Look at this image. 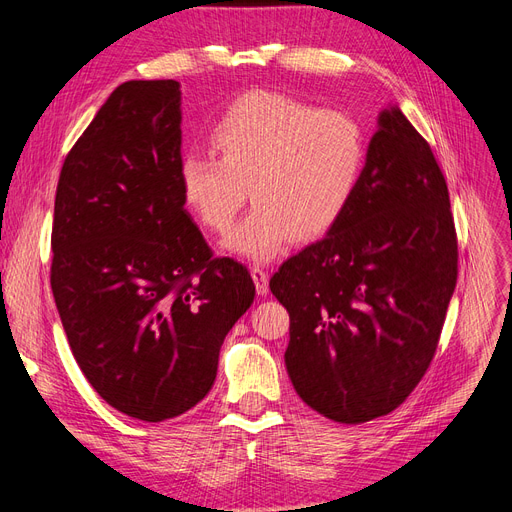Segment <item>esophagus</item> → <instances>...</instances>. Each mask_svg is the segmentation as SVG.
I'll use <instances>...</instances> for the list:
<instances>
[{"label": "esophagus", "instance_id": "obj_1", "mask_svg": "<svg viewBox=\"0 0 512 512\" xmlns=\"http://www.w3.org/2000/svg\"><path fill=\"white\" fill-rule=\"evenodd\" d=\"M252 280H254V286H256V292L258 294H267L269 292V275L267 271L262 267H252Z\"/></svg>", "mask_w": 512, "mask_h": 512}]
</instances>
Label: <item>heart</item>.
<instances>
[{
  "label": "heart",
  "mask_w": 512,
  "mask_h": 512,
  "mask_svg": "<svg viewBox=\"0 0 512 512\" xmlns=\"http://www.w3.org/2000/svg\"><path fill=\"white\" fill-rule=\"evenodd\" d=\"M215 151H188L177 177L196 220L226 230L247 198L252 211L228 232L224 250L267 262L292 239H318L344 218L359 190L367 138L359 119L275 91L232 100L209 130Z\"/></svg>",
  "instance_id": "1"
}]
</instances>
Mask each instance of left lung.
I'll use <instances>...</instances> for the list:
<instances>
[{
	"mask_svg": "<svg viewBox=\"0 0 512 512\" xmlns=\"http://www.w3.org/2000/svg\"><path fill=\"white\" fill-rule=\"evenodd\" d=\"M455 284L444 175L425 138L389 104L344 218L269 282L290 314L284 361L294 391L346 425L393 412L425 376Z\"/></svg>",
	"mask_w": 512,
	"mask_h": 512,
	"instance_id": "8db88e82",
	"label": "left lung"
}]
</instances>
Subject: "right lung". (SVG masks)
<instances>
[{"label":"right lung","instance_id":"1","mask_svg":"<svg viewBox=\"0 0 512 512\" xmlns=\"http://www.w3.org/2000/svg\"><path fill=\"white\" fill-rule=\"evenodd\" d=\"M179 160L181 85L128 81L68 153L55 194L51 288L74 359L108 406L147 423L211 391L256 294L237 260L211 258Z\"/></svg>","mask_w":512,"mask_h":512}]
</instances>
